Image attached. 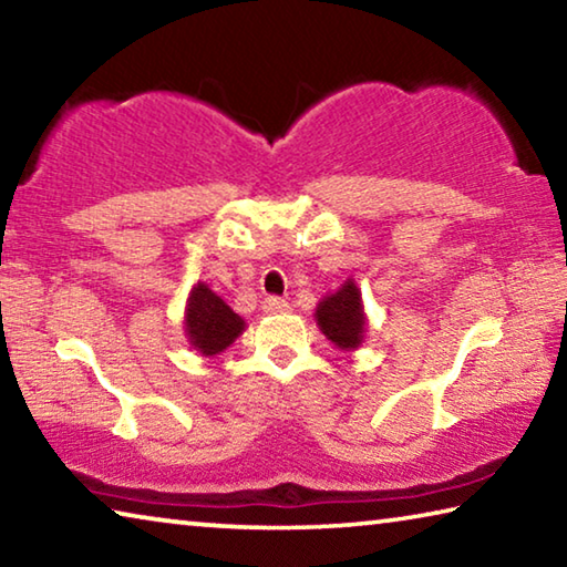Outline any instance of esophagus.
Masks as SVG:
<instances>
[{"mask_svg": "<svg viewBox=\"0 0 567 567\" xmlns=\"http://www.w3.org/2000/svg\"><path fill=\"white\" fill-rule=\"evenodd\" d=\"M262 310L267 315H282V312L290 310V302L282 300V297H267V300L262 302Z\"/></svg>", "mask_w": 567, "mask_h": 567, "instance_id": "1", "label": "esophagus"}]
</instances>
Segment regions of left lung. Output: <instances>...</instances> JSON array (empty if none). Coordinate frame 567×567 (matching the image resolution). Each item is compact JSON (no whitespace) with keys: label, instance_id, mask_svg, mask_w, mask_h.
<instances>
[{"label":"left lung","instance_id":"left-lung-1","mask_svg":"<svg viewBox=\"0 0 567 567\" xmlns=\"http://www.w3.org/2000/svg\"><path fill=\"white\" fill-rule=\"evenodd\" d=\"M315 322L338 350L354 352L360 348L368 332V315H364L360 287L352 277L322 297L315 307Z\"/></svg>","mask_w":567,"mask_h":567}]
</instances>
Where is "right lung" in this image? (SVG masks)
<instances>
[{
  "label": "right lung",
  "mask_w": 567,
  "mask_h": 567,
  "mask_svg": "<svg viewBox=\"0 0 567 567\" xmlns=\"http://www.w3.org/2000/svg\"><path fill=\"white\" fill-rule=\"evenodd\" d=\"M182 328L192 350L203 358H215L245 332L247 324L223 297L209 290V285L197 282L187 295Z\"/></svg>",
  "instance_id": "add662e5"
}]
</instances>
